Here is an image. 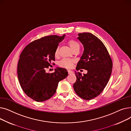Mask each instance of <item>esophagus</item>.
<instances>
[{
  "instance_id": "34e87169",
  "label": "esophagus",
  "mask_w": 131,
  "mask_h": 131,
  "mask_svg": "<svg viewBox=\"0 0 131 131\" xmlns=\"http://www.w3.org/2000/svg\"><path fill=\"white\" fill-rule=\"evenodd\" d=\"M68 73H69L70 74H73V72L71 70H68Z\"/></svg>"
}]
</instances>
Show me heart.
<instances>
[{
	"label": "heart",
	"mask_w": 131,
	"mask_h": 131,
	"mask_svg": "<svg viewBox=\"0 0 131 131\" xmlns=\"http://www.w3.org/2000/svg\"><path fill=\"white\" fill-rule=\"evenodd\" d=\"M68 43L69 45L70 48L72 50H73L74 48L77 47H80L79 43L77 42V41L73 39H70L68 41ZM58 54V48H57L54 51V55L55 56H57ZM74 60L68 59V58H64L62 59L59 63V65L60 66L64 68H70L73 66V64L74 63Z\"/></svg>",
	"instance_id": "1"
}]
</instances>
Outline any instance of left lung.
Segmentation results:
<instances>
[{"label":"left lung","instance_id":"1","mask_svg":"<svg viewBox=\"0 0 131 131\" xmlns=\"http://www.w3.org/2000/svg\"><path fill=\"white\" fill-rule=\"evenodd\" d=\"M78 39L84 47V51L77 66V70L84 69L82 76L76 72L77 81L73 84L75 92L81 98L89 100L99 95L111 77L113 63L102 41L91 33L78 34Z\"/></svg>","mask_w":131,"mask_h":131}]
</instances>
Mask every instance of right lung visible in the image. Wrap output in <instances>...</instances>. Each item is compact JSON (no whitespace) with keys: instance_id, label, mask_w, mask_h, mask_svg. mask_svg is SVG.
I'll return each mask as SVG.
<instances>
[{"instance_id":"right-lung-1","label":"right lung","mask_w":131,"mask_h":131,"mask_svg":"<svg viewBox=\"0 0 131 131\" xmlns=\"http://www.w3.org/2000/svg\"><path fill=\"white\" fill-rule=\"evenodd\" d=\"M65 36H49L34 40L20 53L17 65L19 84L24 93L37 102L52 97L59 82L68 76V72L63 68L57 67L52 73L46 72L54 61L55 50Z\"/></svg>"}]
</instances>
